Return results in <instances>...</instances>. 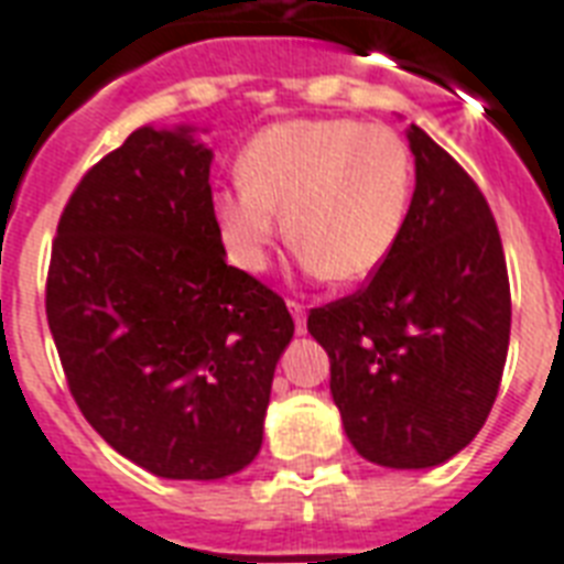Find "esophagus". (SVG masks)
<instances>
[{"instance_id": "obj_1", "label": "esophagus", "mask_w": 564, "mask_h": 564, "mask_svg": "<svg viewBox=\"0 0 564 564\" xmlns=\"http://www.w3.org/2000/svg\"><path fill=\"white\" fill-rule=\"evenodd\" d=\"M286 307H290L292 318H295V330H299V334H307V313H304V304H299V301H286Z\"/></svg>"}]
</instances>
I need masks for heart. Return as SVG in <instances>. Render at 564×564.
I'll return each mask as SVG.
<instances>
[{
  "label": "heart",
  "instance_id": "b5f03b06",
  "mask_svg": "<svg viewBox=\"0 0 564 564\" xmlns=\"http://www.w3.org/2000/svg\"><path fill=\"white\" fill-rule=\"evenodd\" d=\"M239 175L216 193L213 216L230 263L251 274L263 272L290 228L304 272L362 281L392 254L410 210L406 143L392 128L354 119L269 126L246 149Z\"/></svg>",
  "mask_w": 564,
  "mask_h": 564
}]
</instances>
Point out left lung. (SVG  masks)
Masks as SVG:
<instances>
[{
    "label": "left lung",
    "instance_id": "1",
    "mask_svg": "<svg viewBox=\"0 0 564 564\" xmlns=\"http://www.w3.org/2000/svg\"><path fill=\"white\" fill-rule=\"evenodd\" d=\"M415 193L369 286L310 313L330 394L357 454L383 468L447 463L486 424L509 348L498 225L468 172L406 128Z\"/></svg>",
    "mask_w": 564,
    "mask_h": 564
}]
</instances>
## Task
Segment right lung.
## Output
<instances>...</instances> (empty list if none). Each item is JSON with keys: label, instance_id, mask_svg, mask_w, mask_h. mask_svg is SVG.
<instances>
[{"label": "right lung", "instance_id": "add662e5", "mask_svg": "<svg viewBox=\"0 0 564 564\" xmlns=\"http://www.w3.org/2000/svg\"><path fill=\"white\" fill-rule=\"evenodd\" d=\"M210 163L193 126L137 128L69 195L46 281L78 410L166 480H221L260 454L295 334L281 295L225 263Z\"/></svg>", "mask_w": 564, "mask_h": 564}]
</instances>
